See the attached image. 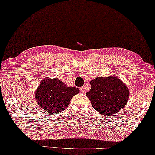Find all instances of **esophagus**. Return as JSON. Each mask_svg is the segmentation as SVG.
I'll list each match as a JSON object with an SVG mask.
<instances>
[{
	"instance_id": "1",
	"label": "esophagus",
	"mask_w": 155,
	"mask_h": 155,
	"mask_svg": "<svg viewBox=\"0 0 155 155\" xmlns=\"http://www.w3.org/2000/svg\"><path fill=\"white\" fill-rule=\"evenodd\" d=\"M80 90H81V92L82 93H85V92H86V89H85V86L81 87H80Z\"/></svg>"
}]
</instances>
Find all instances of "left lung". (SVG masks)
I'll return each mask as SVG.
<instances>
[{"mask_svg":"<svg viewBox=\"0 0 155 155\" xmlns=\"http://www.w3.org/2000/svg\"><path fill=\"white\" fill-rule=\"evenodd\" d=\"M86 93L92 107L104 116H111L124 108L129 99V90L115 76L97 77L90 81Z\"/></svg>","mask_w":155,"mask_h":155,"instance_id":"1","label":"left lung"}]
</instances>
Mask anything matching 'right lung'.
Wrapping results in <instances>:
<instances>
[{
	"label": "right lung",
	"instance_id": "1",
	"mask_svg": "<svg viewBox=\"0 0 155 155\" xmlns=\"http://www.w3.org/2000/svg\"><path fill=\"white\" fill-rule=\"evenodd\" d=\"M79 89L68 87L58 78L47 77L42 80L35 92L38 105L50 114H59L67 108L72 97Z\"/></svg>",
	"mask_w": 155,
	"mask_h": 155
}]
</instances>
